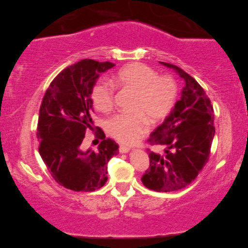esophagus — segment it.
I'll return each instance as SVG.
<instances>
[{
  "label": "esophagus",
  "instance_id": "obj_1",
  "mask_svg": "<svg viewBox=\"0 0 248 248\" xmlns=\"http://www.w3.org/2000/svg\"><path fill=\"white\" fill-rule=\"evenodd\" d=\"M131 149L129 147H124V145H120L119 147V152L120 153H128Z\"/></svg>",
  "mask_w": 248,
  "mask_h": 248
}]
</instances>
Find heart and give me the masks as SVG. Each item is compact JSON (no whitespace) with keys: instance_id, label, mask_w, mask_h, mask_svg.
<instances>
[{"instance_id":"b5f03b06","label":"heart","mask_w":248,"mask_h":248,"mask_svg":"<svg viewBox=\"0 0 248 248\" xmlns=\"http://www.w3.org/2000/svg\"><path fill=\"white\" fill-rule=\"evenodd\" d=\"M114 84L136 91L133 110L120 112L108 122V132L119 142L134 143L148 131V119L159 122L169 115L177 97V84L170 76H158L153 68L135 62L120 69L113 76ZM115 89L111 81L99 79L92 88L94 107L107 113L114 107Z\"/></svg>"}]
</instances>
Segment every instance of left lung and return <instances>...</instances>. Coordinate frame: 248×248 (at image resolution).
Returning <instances> with one entry per match:
<instances>
[{
    "label": "left lung",
    "instance_id": "left-lung-1",
    "mask_svg": "<svg viewBox=\"0 0 248 248\" xmlns=\"http://www.w3.org/2000/svg\"><path fill=\"white\" fill-rule=\"evenodd\" d=\"M159 62L175 70L186 86L172 112L148 139L164 151H149L150 167L141 181L152 190L168 193L187 186L206 164L215 136L214 109L195 78L172 63Z\"/></svg>",
    "mask_w": 248,
    "mask_h": 248
}]
</instances>
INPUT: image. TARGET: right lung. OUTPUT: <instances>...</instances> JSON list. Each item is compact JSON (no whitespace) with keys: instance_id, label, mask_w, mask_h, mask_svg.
I'll return each instance as SVG.
<instances>
[{"instance_id":"right-lung-1","label":"right lung","mask_w":248,"mask_h":248,"mask_svg":"<svg viewBox=\"0 0 248 248\" xmlns=\"http://www.w3.org/2000/svg\"><path fill=\"white\" fill-rule=\"evenodd\" d=\"M114 66L81 60L56 75L44 95L36 133L40 155L53 179L74 192L103 187L108 180L107 163L118 154V144L99 128L97 151L80 148L86 131L92 130V88L99 74Z\"/></svg>"}]
</instances>
